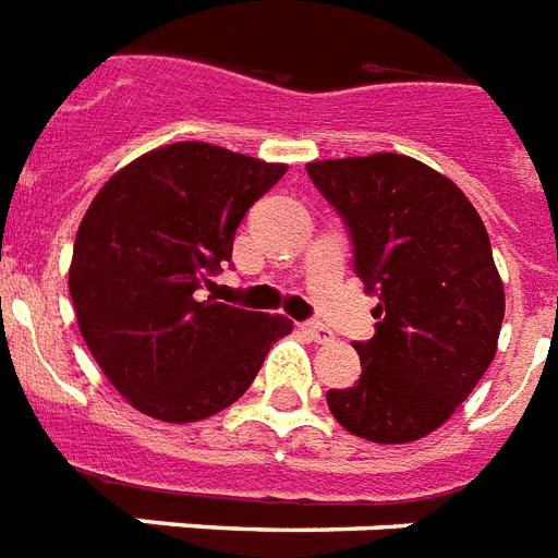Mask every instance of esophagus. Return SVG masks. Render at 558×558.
Listing matches in <instances>:
<instances>
[{
  "label": "esophagus",
  "mask_w": 558,
  "mask_h": 558,
  "mask_svg": "<svg viewBox=\"0 0 558 558\" xmlns=\"http://www.w3.org/2000/svg\"><path fill=\"white\" fill-rule=\"evenodd\" d=\"M302 333H305L307 340H314L316 345H328V342H333V333L325 328V325H316V323H305L300 325Z\"/></svg>",
  "instance_id": "esophagus-1"
}]
</instances>
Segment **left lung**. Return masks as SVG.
Returning <instances> with one entry per match:
<instances>
[{
  "label": "left lung",
  "mask_w": 558,
  "mask_h": 558,
  "mask_svg": "<svg viewBox=\"0 0 558 558\" xmlns=\"http://www.w3.org/2000/svg\"><path fill=\"white\" fill-rule=\"evenodd\" d=\"M354 239L356 276L380 293L377 333L354 342L363 374L328 391L342 429L412 444L456 414L493 363L505 282L487 227L438 169L398 153L307 163Z\"/></svg>",
  "instance_id": "left-lung-1"
}]
</instances>
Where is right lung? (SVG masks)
<instances>
[{
	"label": "right lung",
	"instance_id": "right-lung-1",
	"mask_svg": "<svg viewBox=\"0 0 558 558\" xmlns=\"http://www.w3.org/2000/svg\"><path fill=\"white\" fill-rule=\"evenodd\" d=\"M284 169L181 141L118 169L88 204L69 267L71 302L92 356L137 412L163 423L221 412L293 331L282 314L195 296L230 262L235 227Z\"/></svg>",
	"mask_w": 558,
	"mask_h": 558
}]
</instances>
